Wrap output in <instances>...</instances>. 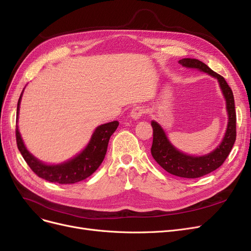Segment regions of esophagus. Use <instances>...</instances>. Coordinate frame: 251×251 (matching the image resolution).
<instances>
[{"label":"esophagus","instance_id":"obj_1","mask_svg":"<svg viewBox=\"0 0 251 251\" xmlns=\"http://www.w3.org/2000/svg\"><path fill=\"white\" fill-rule=\"evenodd\" d=\"M145 110H146V109H145L144 106H135V107L131 110L130 116H131L132 119L137 120V119H140V118L146 113Z\"/></svg>","mask_w":251,"mask_h":251}]
</instances>
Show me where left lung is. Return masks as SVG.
<instances>
[{
  "label": "left lung",
  "mask_w": 251,
  "mask_h": 251,
  "mask_svg": "<svg viewBox=\"0 0 251 251\" xmlns=\"http://www.w3.org/2000/svg\"><path fill=\"white\" fill-rule=\"evenodd\" d=\"M182 66L186 68H196L210 74L219 81L220 89L226 101V110L228 115L227 128L224 140L216 149L203 156H191L182 153L171 144L161 126L152 121L153 144L151 154L162 169L166 172L181 178L196 179L208 175L222 165L231 151L236 141V110L233 91L228 87L226 79L220 74L210 69L205 63L197 59H182L179 61Z\"/></svg>",
  "instance_id": "8db88e82"
}]
</instances>
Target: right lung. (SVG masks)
<instances>
[{
  "label": "right lung",
  "instance_id": "right-lung-1",
  "mask_svg": "<svg viewBox=\"0 0 251 251\" xmlns=\"http://www.w3.org/2000/svg\"><path fill=\"white\" fill-rule=\"evenodd\" d=\"M22 96L23 93L17 103V118ZM118 126V121H113V122L98 126L95 129L94 133H93L90 143L85 148V150L76 155L74 158L55 165H49L39 161L26 150L17 126L15 130L16 144L25 161L38 177L51 183L74 184L87 179L99 168L105 157L109 138L111 134L116 131Z\"/></svg>",
  "mask_w": 251,
  "mask_h": 251
}]
</instances>
